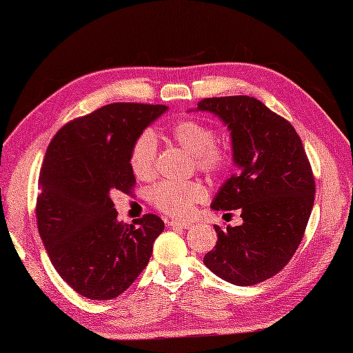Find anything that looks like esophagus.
I'll return each mask as SVG.
<instances>
[{
    "mask_svg": "<svg viewBox=\"0 0 353 353\" xmlns=\"http://www.w3.org/2000/svg\"><path fill=\"white\" fill-rule=\"evenodd\" d=\"M168 226L171 228H181V229H190L192 226L191 221H185V220H170Z\"/></svg>",
    "mask_w": 353,
    "mask_h": 353,
    "instance_id": "obj_1",
    "label": "esophagus"
}]
</instances>
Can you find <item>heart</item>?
I'll return each instance as SVG.
<instances>
[{
  "instance_id": "heart-1",
  "label": "heart",
  "mask_w": 353,
  "mask_h": 353,
  "mask_svg": "<svg viewBox=\"0 0 353 353\" xmlns=\"http://www.w3.org/2000/svg\"><path fill=\"white\" fill-rule=\"evenodd\" d=\"M179 144L196 156L199 170L209 174H220L230 165V153L226 147L215 144L214 127L197 119H182L171 129ZM157 142L153 132L141 133L130 152L133 174L147 181L154 174ZM206 197V188L200 182H161L150 191V201L159 211L172 216H186L194 206Z\"/></svg>"
}]
</instances>
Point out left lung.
Here are the masks:
<instances>
[{
    "instance_id": "left-lung-1",
    "label": "left lung",
    "mask_w": 353,
    "mask_h": 353,
    "mask_svg": "<svg viewBox=\"0 0 353 353\" xmlns=\"http://www.w3.org/2000/svg\"><path fill=\"white\" fill-rule=\"evenodd\" d=\"M197 110L228 125L236 174L216 192L215 211L241 212L243 224L221 230L205 265L239 287L264 282L288 264L303 238L316 194L297 132L264 103L247 95L205 99Z\"/></svg>"
}]
</instances>
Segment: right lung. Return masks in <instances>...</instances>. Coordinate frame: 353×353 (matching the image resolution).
I'll return each instance as SVG.
<instances>
[{"label": "right lung", "mask_w": 353, "mask_h": 353, "mask_svg": "<svg viewBox=\"0 0 353 353\" xmlns=\"http://www.w3.org/2000/svg\"><path fill=\"white\" fill-rule=\"evenodd\" d=\"M167 110L163 104H108L65 124L45 153L37 230L57 273L91 301H110L129 288L165 228L154 214L133 224L118 221L110 192H130L134 141Z\"/></svg>", "instance_id": "obj_1"}]
</instances>
